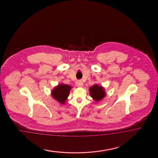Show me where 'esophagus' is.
Here are the masks:
<instances>
[{"instance_id": "obj_1", "label": "esophagus", "mask_w": 158, "mask_h": 158, "mask_svg": "<svg viewBox=\"0 0 158 158\" xmlns=\"http://www.w3.org/2000/svg\"><path fill=\"white\" fill-rule=\"evenodd\" d=\"M76 84H77V87H83V83L81 80H78L77 81Z\"/></svg>"}]
</instances>
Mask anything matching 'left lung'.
I'll return each mask as SVG.
<instances>
[{"instance_id": "obj_1", "label": "left lung", "mask_w": 158, "mask_h": 158, "mask_svg": "<svg viewBox=\"0 0 158 158\" xmlns=\"http://www.w3.org/2000/svg\"><path fill=\"white\" fill-rule=\"evenodd\" d=\"M89 91L90 96L96 101L101 100L105 97L106 94L104 88L97 85H94L90 87L89 89Z\"/></svg>"}]
</instances>
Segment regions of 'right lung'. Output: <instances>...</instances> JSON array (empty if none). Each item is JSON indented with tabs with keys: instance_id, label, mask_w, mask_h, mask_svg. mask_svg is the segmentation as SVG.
Masks as SVG:
<instances>
[{
	"instance_id": "obj_1",
	"label": "right lung",
	"mask_w": 158,
	"mask_h": 158,
	"mask_svg": "<svg viewBox=\"0 0 158 158\" xmlns=\"http://www.w3.org/2000/svg\"><path fill=\"white\" fill-rule=\"evenodd\" d=\"M72 87L65 84H60L56 86L52 91V96L60 104H64L69 96Z\"/></svg>"
}]
</instances>
